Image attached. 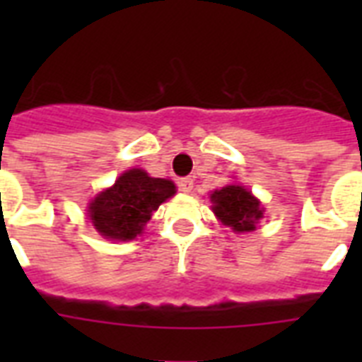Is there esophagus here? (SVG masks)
<instances>
[{"label":"esophagus","instance_id":"1","mask_svg":"<svg viewBox=\"0 0 362 362\" xmlns=\"http://www.w3.org/2000/svg\"><path fill=\"white\" fill-rule=\"evenodd\" d=\"M178 189L184 193H189L193 189V180L192 178H180L178 180Z\"/></svg>","mask_w":362,"mask_h":362}]
</instances>
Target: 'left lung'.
<instances>
[{
  "label": "left lung",
  "mask_w": 362,
  "mask_h": 362,
  "mask_svg": "<svg viewBox=\"0 0 362 362\" xmlns=\"http://www.w3.org/2000/svg\"><path fill=\"white\" fill-rule=\"evenodd\" d=\"M210 201L216 218L235 233L255 231L259 220L263 218L264 209L261 206V201L240 184H229L216 189L210 193Z\"/></svg>",
  "instance_id": "left-lung-1"
}]
</instances>
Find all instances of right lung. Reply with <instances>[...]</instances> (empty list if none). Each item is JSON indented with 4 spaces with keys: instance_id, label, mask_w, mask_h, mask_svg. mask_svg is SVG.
<instances>
[{
    "instance_id": "right-lung-1",
    "label": "right lung",
    "mask_w": 362,
    "mask_h": 362,
    "mask_svg": "<svg viewBox=\"0 0 362 362\" xmlns=\"http://www.w3.org/2000/svg\"><path fill=\"white\" fill-rule=\"evenodd\" d=\"M176 193L167 178H152L146 170L129 169L118 176L88 204V216L101 237L110 240H133L142 233L152 214Z\"/></svg>"
}]
</instances>
